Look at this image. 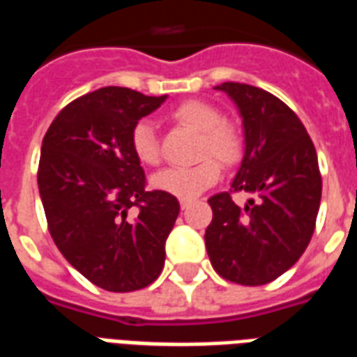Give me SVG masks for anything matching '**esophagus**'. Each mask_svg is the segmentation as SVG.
I'll use <instances>...</instances> for the list:
<instances>
[{
  "label": "esophagus",
  "mask_w": 357,
  "mask_h": 357,
  "mask_svg": "<svg viewBox=\"0 0 357 357\" xmlns=\"http://www.w3.org/2000/svg\"><path fill=\"white\" fill-rule=\"evenodd\" d=\"M189 204H191V201H185V199H181V201H179V206H181V210H185Z\"/></svg>",
  "instance_id": "34e87169"
}]
</instances>
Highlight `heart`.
<instances>
[{
  "label": "heart",
  "instance_id": "obj_1",
  "mask_svg": "<svg viewBox=\"0 0 357 357\" xmlns=\"http://www.w3.org/2000/svg\"><path fill=\"white\" fill-rule=\"evenodd\" d=\"M170 118L176 124L199 132L201 139L197 143V158L202 160L189 168L160 170L153 176L151 185L162 193L189 201L220 179L222 166L218 160L224 166H235L243 160L245 133L237 122L224 118L220 107L204 99H187L178 102L170 110ZM130 145L141 164L156 166L160 162V145L155 126L147 120H139L133 126Z\"/></svg>",
  "mask_w": 357,
  "mask_h": 357
}]
</instances>
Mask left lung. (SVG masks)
I'll list each match as a JSON object with an SVG mask.
<instances>
[{"instance_id": "obj_1", "label": "left lung", "mask_w": 357, "mask_h": 357, "mask_svg": "<svg viewBox=\"0 0 357 357\" xmlns=\"http://www.w3.org/2000/svg\"><path fill=\"white\" fill-rule=\"evenodd\" d=\"M245 126V156L231 189L210 197L212 222L204 233L212 268L247 287L271 283L298 262L314 235L321 202V174L306 128L266 89L225 82ZM253 199L235 205L233 192Z\"/></svg>"}]
</instances>
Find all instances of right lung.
<instances>
[{"instance_id": "right-lung-1", "label": "right lung", "mask_w": 357, "mask_h": 357, "mask_svg": "<svg viewBox=\"0 0 357 357\" xmlns=\"http://www.w3.org/2000/svg\"><path fill=\"white\" fill-rule=\"evenodd\" d=\"M164 99L101 88L68 102L43 135L38 187L47 229L61 255L105 291L145 289L164 268L179 202L149 191L130 145L133 126Z\"/></svg>"}]
</instances>
